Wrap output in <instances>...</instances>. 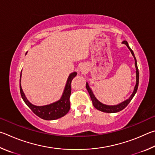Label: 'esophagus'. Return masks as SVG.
I'll return each mask as SVG.
<instances>
[{
	"label": "esophagus",
	"instance_id": "obj_1",
	"mask_svg": "<svg viewBox=\"0 0 155 155\" xmlns=\"http://www.w3.org/2000/svg\"><path fill=\"white\" fill-rule=\"evenodd\" d=\"M80 71L82 72V73H84L86 71V69L84 66H81L80 67Z\"/></svg>",
	"mask_w": 155,
	"mask_h": 155
}]
</instances>
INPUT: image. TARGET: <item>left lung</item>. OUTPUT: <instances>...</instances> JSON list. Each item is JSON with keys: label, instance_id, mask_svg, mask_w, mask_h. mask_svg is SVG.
<instances>
[{"label": "left lung", "instance_id": "8db88e82", "mask_svg": "<svg viewBox=\"0 0 155 155\" xmlns=\"http://www.w3.org/2000/svg\"><path fill=\"white\" fill-rule=\"evenodd\" d=\"M123 43H124V44H125L127 46V48H129V50L131 51L133 56L134 57L135 65V68H136V84H135V86L134 92H133V93L131 95V97H130L128 99H127L126 101H124L123 102H122V103H120V104H119L118 105H107L103 104L102 103H101L96 99L95 96L94 95V94L93 93V91H92L91 88L89 87L88 84L86 82V89H87L89 94H90V96H91V99L92 100V102H93V106L95 107L97 110L101 111V112H103L116 113V112H120V111L123 110L127 106V105H128L130 101H131V99H133V97H134V95L135 94V93H136L137 90L138 84H139V71H138L136 58H135V57L134 51H133L130 48L127 41H123Z\"/></svg>", "mask_w": 155, "mask_h": 155}]
</instances>
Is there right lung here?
Listing matches in <instances>:
<instances>
[{
  "label": "right lung",
  "mask_w": 155,
  "mask_h": 155,
  "mask_svg": "<svg viewBox=\"0 0 155 155\" xmlns=\"http://www.w3.org/2000/svg\"><path fill=\"white\" fill-rule=\"evenodd\" d=\"M77 73L73 72L71 73L69 78H68L66 86H65L63 94L61 98L58 101H56L53 104L43 105V106H37V105H32L30 102L24 94L21 86V72L20 73V90L21 98L25 102V104L28 105V107L31 109L34 114H35L39 118L46 120H56L62 117L67 114L70 110V96L71 93V82L72 80L74 78Z\"/></svg>",
  "instance_id": "right-lung-1"
}]
</instances>
